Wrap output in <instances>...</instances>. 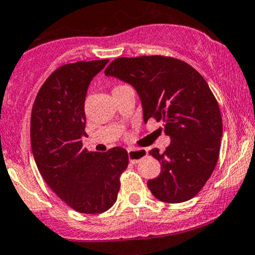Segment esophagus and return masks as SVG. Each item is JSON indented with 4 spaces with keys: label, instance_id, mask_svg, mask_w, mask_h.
<instances>
[{
    "label": "esophagus",
    "instance_id": "esophagus-1",
    "mask_svg": "<svg viewBox=\"0 0 255 255\" xmlns=\"http://www.w3.org/2000/svg\"><path fill=\"white\" fill-rule=\"evenodd\" d=\"M146 151L142 150V148H139V150H135V148H130L128 150V158H129V162L131 163H137L140 159L146 157Z\"/></svg>",
    "mask_w": 255,
    "mask_h": 255
}]
</instances>
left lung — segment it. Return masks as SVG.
Listing matches in <instances>:
<instances>
[{"instance_id": "obj_1", "label": "left lung", "mask_w": 255, "mask_h": 255, "mask_svg": "<svg viewBox=\"0 0 255 255\" xmlns=\"http://www.w3.org/2000/svg\"><path fill=\"white\" fill-rule=\"evenodd\" d=\"M104 73L131 85L144 121H162L170 137L163 153L148 152L160 163V174L147 182L152 194L171 204L194 198L215 170L223 134L218 103L205 79L188 63L164 56L119 57Z\"/></svg>"}]
</instances>
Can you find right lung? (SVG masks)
<instances>
[{"label":"right lung","mask_w":255,"mask_h":255,"mask_svg":"<svg viewBox=\"0 0 255 255\" xmlns=\"http://www.w3.org/2000/svg\"><path fill=\"white\" fill-rule=\"evenodd\" d=\"M108 62L80 61L60 67L40 87L32 108L31 147L38 170L58 198L80 213L109 210L128 165L125 148L93 153L83 146L87 89Z\"/></svg>","instance_id":"add662e5"}]
</instances>
